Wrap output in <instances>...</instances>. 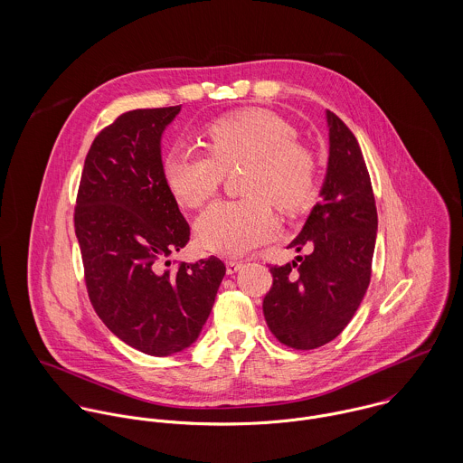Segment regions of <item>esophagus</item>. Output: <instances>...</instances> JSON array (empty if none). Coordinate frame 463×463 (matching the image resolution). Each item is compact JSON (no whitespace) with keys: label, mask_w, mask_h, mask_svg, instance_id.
<instances>
[{"label":"esophagus","mask_w":463,"mask_h":463,"mask_svg":"<svg viewBox=\"0 0 463 463\" xmlns=\"http://www.w3.org/2000/svg\"><path fill=\"white\" fill-rule=\"evenodd\" d=\"M242 262H237V260H228L226 262V272L228 274H235V272H239L241 269H242Z\"/></svg>","instance_id":"esophagus-1"}]
</instances>
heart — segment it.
<instances>
[{
	"label": "heart",
	"mask_w": 463,
	"mask_h": 463,
	"mask_svg": "<svg viewBox=\"0 0 463 463\" xmlns=\"http://www.w3.org/2000/svg\"><path fill=\"white\" fill-rule=\"evenodd\" d=\"M294 127L278 114L250 109L215 119L204 128L208 151L175 146L162 162L164 180L178 203L196 208L212 198L224 171L246 164L242 191L248 198L217 201L194 224L199 248L222 257H242L279 230L274 201L298 212L316 196L312 153L296 142Z\"/></svg>",
	"instance_id": "1"
}]
</instances>
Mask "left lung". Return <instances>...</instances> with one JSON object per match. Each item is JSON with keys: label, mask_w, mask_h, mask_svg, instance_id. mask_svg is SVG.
Listing matches in <instances>:
<instances>
[{"label": "left lung", "mask_w": 463, "mask_h": 463, "mask_svg": "<svg viewBox=\"0 0 463 463\" xmlns=\"http://www.w3.org/2000/svg\"><path fill=\"white\" fill-rule=\"evenodd\" d=\"M328 165L298 237L288 244L310 255L270 267L264 316L274 336L294 349L328 344L349 325L369 281L378 213L364 155L351 130L326 110Z\"/></svg>", "instance_id": "left-lung-1"}]
</instances>
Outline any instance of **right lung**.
I'll return each mask as SVG.
<instances>
[{
    "instance_id": "add662e5",
    "label": "right lung",
    "mask_w": 463,
    "mask_h": 463,
    "mask_svg": "<svg viewBox=\"0 0 463 463\" xmlns=\"http://www.w3.org/2000/svg\"><path fill=\"white\" fill-rule=\"evenodd\" d=\"M180 110H132L99 133L74 212L94 310L118 338L151 356L185 351L198 340L226 274L215 257L162 265L191 235L162 173V135Z\"/></svg>"
}]
</instances>
